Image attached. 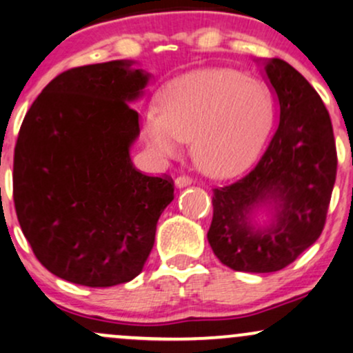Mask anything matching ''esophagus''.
<instances>
[{
    "label": "esophagus",
    "mask_w": 353,
    "mask_h": 353,
    "mask_svg": "<svg viewBox=\"0 0 353 353\" xmlns=\"http://www.w3.org/2000/svg\"><path fill=\"white\" fill-rule=\"evenodd\" d=\"M193 183V180L192 178H188V176H178L176 180H175V186L176 188H185V186H190Z\"/></svg>",
    "instance_id": "1"
}]
</instances>
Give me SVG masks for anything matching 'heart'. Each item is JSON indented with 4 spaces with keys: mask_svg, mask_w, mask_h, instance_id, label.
<instances>
[{
    "mask_svg": "<svg viewBox=\"0 0 353 353\" xmlns=\"http://www.w3.org/2000/svg\"><path fill=\"white\" fill-rule=\"evenodd\" d=\"M272 123L264 87L230 69H198L165 87L160 109L143 114L145 142L160 159L190 139L198 168L213 178L241 173L254 161Z\"/></svg>",
    "mask_w": 353,
    "mask_h": 353,
    "instance_id": "heart-1",
    "label": "heart"
}]
</instances>
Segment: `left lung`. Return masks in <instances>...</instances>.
Segmentation results:
<instances>
[{"mask_svg":"<svg viewBox=\"0 0 353 353\" xmlns=\"http://www.w3.org/2000/svg\"><path fill=\"white\" fill-rule=\"evenodd\" d=\"M256 62L279 103V127L250 175L214 190L208 243L234 271L274 272L324 230L337 153L329 112L305 77L285 61Z\"/></svg>","mask_w":353,"mask_h":353,"instance_id":"8db88e82","label":"left lung"}]
</instances>
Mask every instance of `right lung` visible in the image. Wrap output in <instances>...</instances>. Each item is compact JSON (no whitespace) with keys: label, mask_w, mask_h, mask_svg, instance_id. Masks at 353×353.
Returning <instances> with one entry per match:
<instances>
[{"label":"right lung","mask_w":353,"mask_h":353,"mask_svg":"<svg viewBox=\"0 0 353 353\" xmlns=\"http://www.w3.org/2000/svg\"><path fill=\"white\" fill-rule=\"evenodd\" d=\"M135 61L82 65L52 79L21 125L12 194L23 234L54 276L89 288L142 272L173 181L137 172L132 109L152 74Z\"/></svg>","instance_id":"add662e5"}]
</instances>
